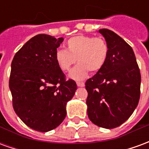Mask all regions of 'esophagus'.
<instances>
[{"label":"esophagus","mask_w":149,"mask_h":149,"mask_svg":"<svg viewBox=\"0 0 149 149\" xmlns=\"http://www.w3.org/2000/svg\"><path fill=\"white\" fill-rule=\"evenodd\" d=\"M77 84L78 87H84V82H80V81H77Z\"/></svg>","instance_id":"34e87169"}]
</instances>
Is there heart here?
I'll return each instance as SVG.
<instances>
[{
	"mask_svg": "<svg viewBox=\"0 0 149 149\" xmlns=\"http://www.w3.org/2000/svg\"><path fill=\"white\" fill-rule=\"evenodd\" d=\"M66 47L56 49L54 59L63 72L68 71L77 59L78 64L69 72V77L77 81L87 77L89 71H100L109 53L108 43L101 37L79 35L68 40Z\"/></svg>",
	"mask_w": 149,
	"mask_h": 149,
	"instance_id": "b5f03b06",
	"label": "heart"
}]
</instances>
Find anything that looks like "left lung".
Listing matches in <instances>:
<instances>
[{"label": "left lung", "instance_id": "1", "mask_svg": "<svg viewBox=\"0 0 149 149\" xmlns=\"http://www.w3.org/2000/svg\"><path fill=\"white\" fill-rule=\"evenodd\" d=\"M109 53L100 71L85 82L88 116L94 125L114 128L128 120L137 106L141 77L132 47L114 32L102 29Z\"/></svg>", "mask_w": 149, "mask_h": 149}]
</instances>
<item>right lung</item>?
<instances>
[{
	"instance_id": "add662e5",
	"label": "right lung",
	"mask_w": 149,
	"mask_h": 149,
	"mask_svg": "<svg viewBox=\"0 0 149 149\" xmlns=\"http://www.w3.org/2000/svg\"><path fill=\"white\" fill-rule=\"evenodd\" d=\"M64 39L38 34L22 46L11 64L9 88L15 112L36 131H51L66 116L77 84L65 80L54 59Z\"/></svg>"
}]
</instances>
